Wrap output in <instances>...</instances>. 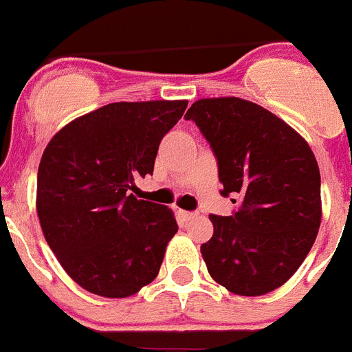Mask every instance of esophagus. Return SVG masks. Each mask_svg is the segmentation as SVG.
<instances>
[{
    "label": "esophagus",
    "mask_w": 352,
    "mask_h": 352,
    "mask_svg": "<svg viewBox=\"0 0 352 352\" xmlns=\"http://www.w3.org/2000/svg\"><path fill=\"white\" fill-rule=\"evenodd\" d=\"M178 214L183 220H186V222H188V220H194L195 217H197V213H194V211H183V210H179Z\"/></svg>",
    "instance_id": "esophagus-1"
}]
</instances>
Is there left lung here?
<instances>
[{"mask_svg": "<svg viewBox=\"0 0 352 352\" xmlns=\"http://www.w3.org/2000/svg\"><path fill=\"white\" fill-rule=\"evenodd\" d=\"M185 118L213 149L220 194L241 203L231 217L210 214L213 236L201 254L211 278L239 296L275 291L309 256L321 226V174L309 142L236 96L201 98Z\"/></svg>", "mask_w": 352, "mask_h": 352, "instance_id": "1", "label": "left lung"}]
</instances>
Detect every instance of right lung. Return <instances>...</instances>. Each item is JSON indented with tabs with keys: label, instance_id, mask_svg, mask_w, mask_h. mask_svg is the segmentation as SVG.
I'll return each mask as SVG.
<instances>
[{
	"label": "right lung",
	"instance_id": "add662e5",
	"mask_svg": "<svg viewBox=\"0 0 352 352\" xmlns=\"http://www.w3.org/2000/svg\"><path fill=\"white\" fill-rule=\"evenodd\" d=\"M186 104L116 102L70 121L49 141L36 213L54 256L86 291L126 298L158 275L178 223L173 210L130 190L153 174L160 141Z\"/></svg>",
	"mask_w": 352,
	"mask_h": 352
}]
</instances>
